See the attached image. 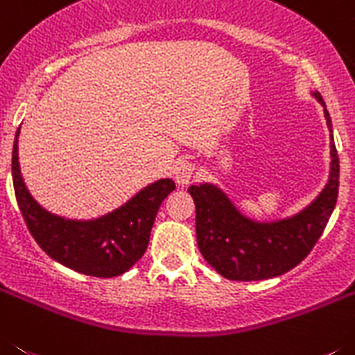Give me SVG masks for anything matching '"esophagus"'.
I'll return each instance as SVG.
<instances>
[{
  "instance_id": "1",
  "label": "esophagus",
  "mask_w": 355,
  "mask_h": 355,
  "mask_svg": "<svg viewBox=\"0 0 355 355\" xmlns=\"http://www.w3.org/2000/svg\"><path fill=\"white\" fill-rule=\"evenodd\" d=\"M194 164L187 159H178L173 166V178L178 185H187L194 178Z\"/></svg>"
}]
</instances>
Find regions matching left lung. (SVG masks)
Segmentation results:
<instances>
[{
	"mask_svg": "<svg viewBox=\"0 0 355 355\" xmlns=\"http://www.w3.org/2000/svg\"><path fill=\"white\" fill-rule=\"evenodd\" d=\"M324 106L327 127L331 116ZM340 187V159L331 136V175L311 205L276 223H257L242 216L221 189L212 184L191 185L196 205V241L200 253L226 279L258 281L281 276L301 263L317 244L333 214Z\"/></svg>",
	"mask_w": 355,
	"mask_h": 355,
	"instance_id": "8db88e82",
	"label": "left lung"
}]
</instances>
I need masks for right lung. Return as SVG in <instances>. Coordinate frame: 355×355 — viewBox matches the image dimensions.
Here are the masks:
<instances>
[{
    "instance_id": "right-lung-1",
    "label": "right lung",
    "mask_w": 355,
    "mask_h": 355,
    "mask_svg": "<svg viewBox=\"0 0 355 355\" xmlns=\"http://www.w3.org/2000/svg\"><path fill=\"white\" fill-rule=\"evenodd\" d=\"M19 129L12 150V178L17 205L37 244L53 260L86 276L114 277L127 272L145 254L159 207L175 189V182L157 180L125 205L94 221L53 216L31 198L21 177Z\"/></svg>"
}]
</instances>
